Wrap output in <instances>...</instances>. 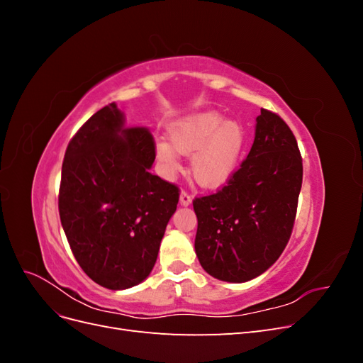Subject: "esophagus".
<instances>
[{
  "label": "esophagus",
  "mask_w": 363,
  "mask_h": 363,
  "mask_svg": "<svg viewBox=\"0 0 363 363\" xmlns=\"http://www.w3.org/2000/svg\"><path fill=\"white\" fill-rule=\"evenodd\" d=\"M192 203V196L188 192H182L180 194V204L182 206H189Z\"/></svg>",
  "instance_id": "obj_1"
}]
</instances>
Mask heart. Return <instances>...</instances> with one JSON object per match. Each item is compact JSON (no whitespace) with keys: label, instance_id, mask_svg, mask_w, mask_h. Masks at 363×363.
<instances>
[{"label":"heart","instance_id":"heart-1","mask_svg":"<svg viewBox=\"0 0 363 363\" xmlns=\"http://www.w3.org/2000/svg\"><path fill=\"white\" fill-rule=\"evenodd\" d=\"M169 142L157 140L155 155L164 177L180 169L179 155L192 156L191 174L203 188L225 184L236 172L245 148L247 135L236 119L219 112H203L186 118L171 128Z\"/></svg>","mask_w":363,"mask_h":363}]
</instances>
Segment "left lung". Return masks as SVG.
<instances>
[{"mask_svg":"<svg viewBox=\"0 0 363 363\" xmlns=\"http://www.w3.org/2000/svg\"><path fill=\"white\" fill-rule=\"evenodd\" d=\"M301 162L288 124L262 108L255 142L240 168L221 191L194 200L195 252L207 274L244 283L274 265L292 233Z\"/></svg>","mask_w":363,"mask_h":363,"instance_id":"1","label":"left lung"}]
</instances>
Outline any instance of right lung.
Returning a JSON list of instances; mask_svg holds the SVG:
<instances>
[{
	"instance_id": "right-lung-1",
	"label": "right lung",
	"mask_w": 363,
	"mask_h": 363,
	"mask_svg": "<svg viewBox=\"0 0 363 363\" xmlns=\"http://www.w3.org/2000/svg\"><path fill=\"white\" fill-rule=\"evenodd\" d=\"M155 140L125 127L115 103L71 139L62 164L59 213L75 260L95 283L121 291L144 281L179 203V189L150 172Z\"/></svg>"
}]
</instances>
